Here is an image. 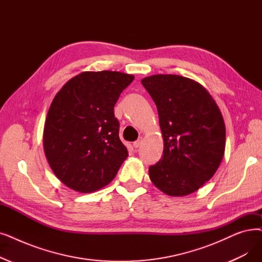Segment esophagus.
Here are the masks:
<instances>
[{
  "instance_id": "1",
  "label": "esophagus",
  "mask_w": 262,
  "mask_h": 262,
  "mask_svg": "<svg viewBox=\"0 0 262 262\" xmlns=\"http://www.w3.org/2000/svg\"><path fill=\"white\" fill-rule=\"evenodd\" d=\"M141 142H142V138L140 137V138H139L137 141H135V142L133 143V145H134V147H136V149H137V147H139V146H140Z\"/></svg>"
}]
</instances>
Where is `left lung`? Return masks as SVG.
I'll list each match as a JSON object with an SVG mask.
<instances>
[{
	"label": "left lung",
	"mask_w": 262,
	"mask_h": 262,
	"mask_svg": "<svg viewBox=\"0 0 262 262\" xmlns=\"http://www.w3.org/2000/svg\"><path fill=\"white\" fill-rule=\"evenodd\" d=\"M156 105L164 152L150 166L153 184L169 196L199 189L217 170L225 152L222 113L208 91L178 75H154L141 80Z\"/></svg>",
	"instance_id": "left-lung-1"
}]
</instances>
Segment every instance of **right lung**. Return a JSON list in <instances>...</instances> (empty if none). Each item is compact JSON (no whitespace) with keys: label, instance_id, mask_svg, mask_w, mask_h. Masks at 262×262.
I'll return each instance as SVG.
<instances>
[{"label":"right lung","instance_id":"1","mask_svg":"<svg viewBox=\"0 0 262 262\" xmlns=\"http://www.w3.org/2000/svg\"><path fill=\"white\" fill-rule=\"evenodd\" d=\"M134 78L120 72H84L55 95L45 123L43 150L66 186L92 192L115 179L128 152L113 109Z\"/></svg>","mask_w":262,"mask_h":262}]
</instances>
